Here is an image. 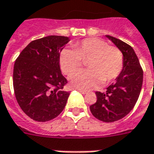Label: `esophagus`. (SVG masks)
I'll return each mask as SVG.
<instances>
[{"mask_svg": "<svg viewBox=\"0 0 154 154\" xmlns=\"http://www.w3.org/2000/svg\"><path fill=\"white\" fill-rule=\"evenodd\" d=\"M79 91L81 93V94H83V95H85V94H87L88 92L85 91H83V90H79Z\"/></svg>", "mask_w": 154, "mask_h": 154, "instance_id": "1", "label": "esophagus"}]
</instances>
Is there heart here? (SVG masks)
I'll return each instance as SVG.
<instances>
[{
	"mask_svg": "<svg viewBox=\"0 0 154 154\" xmlns=\"http://www.w3.org/2000/svg\"><path fill=\"white\" fill-rule=\"evenodd\" d=\"M87 61L86 70L79 71L70 78L75 88L88 91L103 81L107 84L116 79L123 69V55L116 47L109 46L99 38H86L74 44V48H63L59 57L60 68L68 76L75 74Z\"/></svg>",
	"mask_w": 154,
	"mask_h": 154,
	"instance_id": "obj_1",
	"label": "heart"
}]
</instances>
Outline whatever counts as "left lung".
<instances>
[{
  "label": "left lung",
  "mask_w": 154,
  "mask_h": 154,
  "mask_svg": "<svg viewBox=\"0 0 154 154\" xmlns=\"http://www.w3.org/2000/svg\"><path fill=\"white\" fill-rule=\"evenodd\" d=\"M106 37L122 53L123 69L106 92H95L97 100L90 109L95 118L104 122H113L123 118L134 107L143 85V71L132 47L110 35Z\"/></svg>",
  "instance_id": "8db88e82"
}]
</instances>
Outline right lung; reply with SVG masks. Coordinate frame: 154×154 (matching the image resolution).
I'll use <instances>...</instances> for the list:
<instances>
[{"label":"right lung","mask_w":154,"mask_h":154,"mask_svg":"<svg viewBox=\"0 0 154 154\" xmlns=\"http://www.w3.org/2000/svg\"><path fill=\"white\" fill-rule=\"evenodd\" d=\"M69 38L48 36L32 41L16 59L13 87L17 103L24 113L37 122L57 117L69 95L60 70L59 57Z\"/></svg>","instance_id":"right-lung-1"}]
</instances>
